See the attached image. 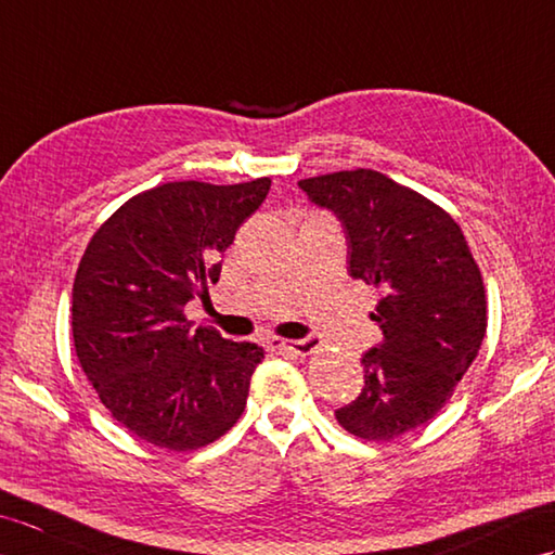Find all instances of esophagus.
I'll list each match as a JSON object with an SVG mask.
<instances>
[{
    "label": "esophagus",
    "instance_id": "1",
    "mask_svg": "<svg viewBox=\"0 0 555 555\" xmlns=\"http://www.w3.org/2000/svg\"><path fill=\"white\" fill-rule=\"evenodd\" d=\"M318 344H320V339L313 337V335L304 337V339H294V341H289V339H278V337L268 339V347L273 349V351H289V353H297V356L311 353L313 349H318Z\"/></svg>",
    "mask_w": 555,
    "mask_h": 555
}]
</instances>
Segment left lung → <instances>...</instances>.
Here are the masks:
<instances>
[{"label": "left lung", "mask_w": 555, "mask_h": 555, "mask_svg": "<svg viewBox=\"0 0 555 555\" xmlns=\"http://www.w3.org/2000/svg\"><path fill=\"white\" fill-rule=\"evenodd\" d=\"M347 237L349 275L379 289L382 341L363 353L365 385L335 411L347 433L389 441L444 409L487 332L482 275L459 223L377 170L301 180Z\"/></svg>", "instance_id": "1"}]
</instances>
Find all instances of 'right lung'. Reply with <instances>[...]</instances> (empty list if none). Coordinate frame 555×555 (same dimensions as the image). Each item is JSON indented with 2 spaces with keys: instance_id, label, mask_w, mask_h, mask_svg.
I'll return each mask as SVG.
<instances>
[{
  "instance_id": "add662e5",
  "label": "right lung",
  "mask_w": 555,
  "mask_h": 555,
  "mask_svg": "<svg viewBox=\"0 0 555 555\" xmlns=\"http://www.w3.org/2000/svg\"><path fill=\"white\" fill-rule=\"evenodd\" d=\"M270 178L166 182L94 232L73 282V341L102 403L132 435L194 451L240 421L263 349L184 318L208 299L220 254L263 204Z\"/></svg>"
}]
</instances>
